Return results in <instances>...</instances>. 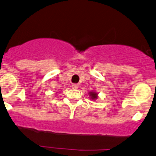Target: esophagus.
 Returning a JSON list of instances; mask_svg holds the SVG:
<instances>
[{"label":"esophagus","mask_w":156,"mask_h":156,"mask_svg":"<svg viewBox=\"0 0 156 156\" xmlns=\"http://www.w3.org/2000/svg\"><path fill=\"white\" fill-rule=\"evenodd\" d=\"M71 87L73 89H77V88H79V85H78V84H73L71 85Z\"/></svg>","instance_id":"obj_1"}]
</instances>
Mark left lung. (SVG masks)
I'll return each mask as SVG.
<instances>
[{
    "label": "left lung",
    "mask_w": 156,
    "mask_h": 156,
    "mask_svg": "<svg viewBox=\"0 0 156 156\" xmlns=\"http://www.w3.org/2000/svg\"><path fill=\"white\" fill-rule=\"evenodd\" d=\"M89 95H90V98H91V100H96V99H98V93H96V92L94 91H91L89 92Z\"/></svg>",
    "instance_id": "8db88e82"
}]
</instances>
